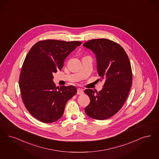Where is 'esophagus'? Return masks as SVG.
I'll return each mask as SVG.
<instances>
[{
  "mask_svg": "<svg viewBox=\"0 0 159 159\" xmlns=\"http://www.w3.org/2000/svg\"><path fill=\"white\" fill-rule=\"evenodd\" d=\"M77 94H79V95L83 94V89H80V88L77 89Z\"/></svg>",
  "mask_w": 159,
  "mask_h": 159,
  "instance_id": "34e87169",
  "label": "esophagus"
}]
</instances>
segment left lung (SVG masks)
Segmentation results:
<instances>
[{"instance_id": "8db88e82", "label": "left lung", "mask_w": 159, "mask_h": 159, "mask_svg": "<svg viewBox=\"0 0 159 159\" xmlns=\"http://www.w3.org/2000/svg\"><path fill=\"white\" fill-rule=\"evenodd\" d=\"M83 46L96 55L99 80L104 81L99 92L84 90L90 99L84 111L93 119L105 120L117 113L126 102L133 78L130 60L119 44L107 39L90 40Z\"/></svg>"}]
</instances>
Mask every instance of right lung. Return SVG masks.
I'll return each instance as SVG.
<instances>
[{
    "label": "right lung",
    "instance_id": "1",
    "mask_svg": "<svg viewBox=\"0 0 159 159\" xmlns=\"http://www.w3.org/2000/svg\"><path fill=\"white\" fill-rule=\"evenodd\" d=\"M79 41L40 40L28 52L19 76V88L26 109L34 118L45 123L59 120L67 102L76 94L74 86L56 87L53 74L63 67Z\"/></svg>",
    "mask_w": 159,
    "mask_h": 159
}]
</instances>
